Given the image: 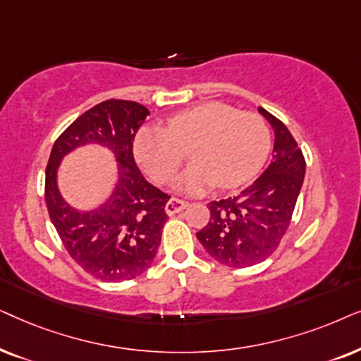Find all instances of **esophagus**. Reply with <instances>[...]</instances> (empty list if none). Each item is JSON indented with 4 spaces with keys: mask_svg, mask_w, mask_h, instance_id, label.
Returning a JSON list of instances; mask_svg holds the SVG:
<instances>
[{
    "mask_svg": "<svg viewBox=\"0 0 361 361\" xmlns=\"http://www.w3.org/2000/svg\"><path fill=\"white\" fill-rule=\"evenodd\" d=\"M186 206H188V203L183 200H178V198H171L170 201H168L166 206H165V211L168 216H173L176 213H180V211H183Z\"/></svg>",
    "mask_w": 361,
    "mask_h": 361,
    "instance_id": "34e87169",
    "label": "esophagus"
}]
</instances>
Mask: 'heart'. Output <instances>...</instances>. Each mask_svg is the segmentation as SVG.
Segmentation results:
<instances>
[{
	"label": "heart",
	"mask_w": 361,
	"mask_h": 361,
	"mask_svg": "<svg viewBox=\"0 0 361 361\" xmlns=\"http://www.w3.org/2000/svg\"><path fill=\"white\" fill-rule=\"evenodd\" d=\"M188 147L195 161L175 188L200 195L213 185L229 190L251 180L271 150V133L257 114L206 102L171 115L166 128L143 125L133 137L135 160L157 181L175 175Z\"/></svg>",
	"instance_id": "1"
}]
</instances>
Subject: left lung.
Here are the masks:
<instances>
[{"mask_svg": "<svg viewBox=\"0 0 361 361\" xmlns=\"http://www.w3.org/2000/svg\"><path fill=\"white\" fill-rule=\"evenodd\" d=\"M274 130L272 160L233 198L209 203V223L196 233L206 252L229 267H249L276 251L289 228L305 176V160L289 128L259 107Z\"/></svg>", "mask_w": 361, "mask_h": 361, "instance_id": "8db88e82", "label": "left lung"}]
</instances>
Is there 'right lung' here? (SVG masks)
I'll use <instances>...</instances> for the list:
<instances>
[{
    "mask_svg": "<svg viewBox=\"0 0 361 361\" xmlns=\"http://www.w3.org/2000/svg\"><path fill=\"white\" fill-rule=\"evenodd\" d=\"M147 107L130 100L110 99L89 109L62 132L46 168V206L69 256L105 282L135 279L152 266L161 241L170 196L148 183L133 158V137ZM107 147L118 163V180L111 195L90 210L74 209L56 183L59 166L77 147Z\"/></svg>",
    "mask_w": 361,
    "mask_h": 361,
    "instance_id": "obj_1",
    "label": "right lung"
}]
</instances>
